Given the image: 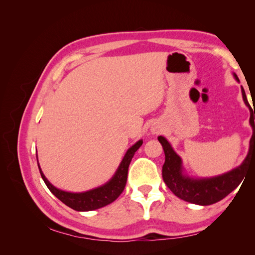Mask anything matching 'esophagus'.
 Returning a JSON list of instances; mask_svg holds the SVG:
<instances>
[{
  "mask_svg": "<svg viewBox=\"0 0 255 255\" xmlns=\"http://www.w3.org/2000/svg\"><path fill=\"white\" fill-rule=\"evenodd\" d=\"M159 130H160V129L157 128H152V133H153V134H158Z\"/></svg>",
  "mask_w": 255,
  "mask_h": 255,
  "instance_id": "esophagus-1",
  "label": "esophagus"
}]
</instances>
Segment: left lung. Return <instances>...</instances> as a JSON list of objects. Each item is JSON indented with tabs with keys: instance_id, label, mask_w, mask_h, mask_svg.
I'll return each instance as SVG.
<instances>
[{
	"instance_id": "8db88e82",
	"label": "left lung",
	"mask_w": 255,
	"mask_h": 255,
	"mask_svg": "<svg viewBox=\"0 0 255 255\" xmlns=\"http://www.w3.org/2000/svg\"><path fill=\"white\" fill-rule=\"evenodd\" d=\"M234 79L239 82L237 75L233 73ZM242 95L245 104L250 111L249 123L252 128L249 152L243 163L226 173L212 177H192L189 176L183 167L182 158L177 155L171 144L164 136H158V141L165 152V164L163 166V179L165 184L173 194L184 201L198 205H211L226 198L232 192L244 179L245 171L249 165L255 152V112L247 100L246 92L242 87Z\"/></svg>"
}]
</instances>
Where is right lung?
<instances>
[{
  "instance_id": "right-lung-1",
  "label": "right lung",
  "mask_w": 255,
  "mask_h": 255,
  "mask_svg": "<svg viewBox=\"0 0 255 255\" xmlns=\"http://www.w3.org/2000/svg\"><path fill=\"white\" fill-rule=\"evenodd\" d=\"M141 144L142 139L138 140L127 151L126 155L123 156L118 169L116 170L115 174L109 182H106L105 184L101 185V186L84 192H69L55 187L53 184L49 182V180L43 174L39 163H38V168H39L41 177L45 185H47V187L50 189V191L54 196L60 200L61 202L65 203L67 206L71 207L72 210L78 212L95 211L98 210V208H101L114 202L115 200L122 194V191L125 189L127 184L129 163L130 160H132L135 152L140 148Z\"/></svg>"
}]
</instances>
